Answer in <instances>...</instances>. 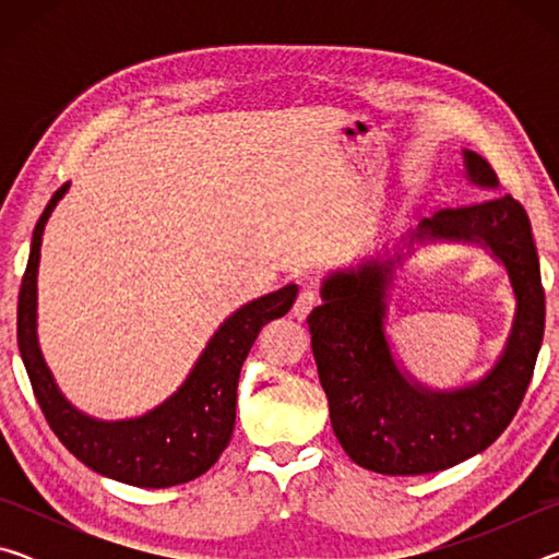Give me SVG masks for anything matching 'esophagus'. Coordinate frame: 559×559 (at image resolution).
<instances>
[{
  "label": "esophagus",
  "instance_id": "34e87169",
  "mask_svg": "<svg viewBox=\"0 0 559 559\" xmlns=\"http://www.w3.org/2000/svg\"><path fill=\"white\" fill-rule=\"evenodd\" d=\"M316 302H318V296L313 290H302L300 296L296 298V302H293V318L306 320L310 310L316 308Z\"/></svg>",
  "mask_w": 559,
  "mask_h": 559
}]
</instances>
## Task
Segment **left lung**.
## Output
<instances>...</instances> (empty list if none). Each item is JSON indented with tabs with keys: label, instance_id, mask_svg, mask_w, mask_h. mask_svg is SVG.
Here are the masks:
<instances>
[{
	"label": "left lung",
	"instance_id": "8db88e82",
	"mask_svg": "<svg viewBox=\"0 0 559 559\" xmlns=\"http://www.w3.org/2000/svg\"><path fill=\"white\" fill-rule=\"evenodd\" d=\"M461 155L468 182L498 192L493 167L473 150ZM427 242L480 245L507 269L516 296L497 365L451 391H433L406 373L385 335L395 269ZM320 298L323 306L308 316L310 345L330 424L357 466L384 476L437 473L486 451L513 421L543 345L545 293L530 219L510 194L421 219L394 249L330 271Z\"/></svg>",
	"mask_w": 559,
	"mask_h": 559
}]
</instances>
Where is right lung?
Returning <instances> with one entry per match:
<instances>
[{
	"label": "right lung",
	"mask_w": 559,
	"mask_h": 559,
	"mask_svg": "<svg viewBox=\"0 0 559 559\" xmlns=\"http://www.w3.org/2000/svg\"><path fill=\"white\" fill-rule=\"evenodd\" d=\"M56 189L36 222L29 263H26L16 308V340L34 396L51 431L75 459L100 476L138 488H169L187 484L214 466L236 421V386L241 365L261 328L286 316L298 296L288 283L253 298L216 328L185 382L163 404L132 419L106 421L75 409L56 384L36 333V276H39L41 236L56 204L69 192Z\"/></svg>",
	"instance_id": "1"
}]
</instances>
